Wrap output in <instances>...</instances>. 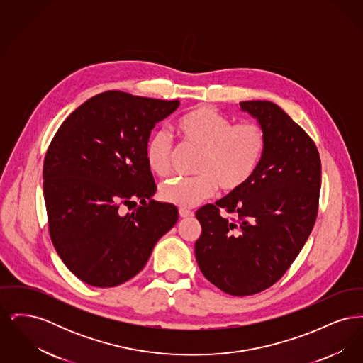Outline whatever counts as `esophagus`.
Wrapping results in <instances>:
<instances>
[{"mask_svg":"<svg viewBox=\"0 0 363 363\" xmlns=\"http://www.w3.org/2000/svg\"><path fill=\"white\" fill-rule=\"evenodd\" d=\"M193 215H194V213H193L191 211H189V209H185V208H181V209H179V216L184 218V219H185V218H191Z\"/></svg>","mask_w":363,"mask_h":363,"instance_id":"obj_1","label":"esophagus"}]
</instances>
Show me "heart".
I'll return each instance as SVG.
<instances>
[{
    "label": "heart",
    "instance_id": "heart-1",
    "mask_svg": "<svg viewBox=\"0 0 363 363\" xmlns=\"http://www.w3.org/2000/svg\"><path fill=\"white\" fill-rule=\"evenodd\" d=\"M177 132L191 147L201 151L191 178L164 182L159 196L177 207L191 208L212 197L220 188L235 191L256 173L265 151L262 128L253 122L233 125L228 118L208 106L185 113L177 123ZM173 141L164 130H156L145 145L147 166L157 177L172 170Z\"/></svg>",
    "mask_w": 363,
    "mask_h": 363
}]
</instances>
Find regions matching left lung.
Masks as SVG:
<instances>
[{"label": "left lung", "mask_w": 363, "mask_h": 363, "mask_svg": "<svg viewBox=\"0 0 363 363\" xmlns=\"http://www.w3.org/2000/svg\"><path fill=\"white\" fill-rule=\"evenodd\" d=\"M240 106L262 128L265 151L245 186L196 212L203 231L194 253L212 284L245 296L277 283L308 241L317 216L321 162L313 140L277 104ZM220 207L238 219L220 217Z\"/></svg>", "instance_id": "1"}]
</instances>
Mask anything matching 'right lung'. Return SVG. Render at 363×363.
Returning <instances> with one entry per match:
<instances>
[{"label":"right lung","mask_w":363,"mask_h":363,"mask_svg":"<svg viewBox=\"0 0 363 363\" xmlns=\"http://www.w3.org/2000/svg\"><path fill=\"white\" fill-rule=\"evenodd\" d=\"M178 107L106 91L79 106L52 138L43 164L49 231L58 256L86 284L116 287L138 275L177 223V208L152 200L145 145ZM125 205L137 208L123 216Z\"/></svg>","instance_id":"1"}]
</instances>
